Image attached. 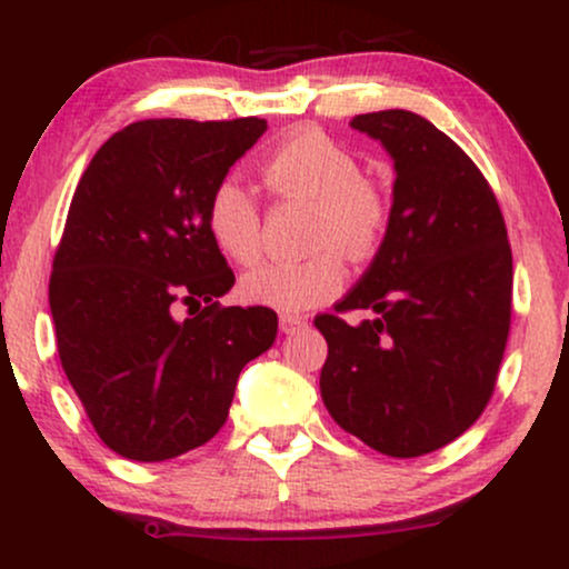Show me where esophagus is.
<instances>
[{"label": "esophagus", "instance_id": "34e87169", "mask_svg": "<svg viewBox=\"0 0 569 569\" xmlns=\"http://www.w3.org/2000/svg\"><path fill=\"white\" fill-rule=\"evenodd\" d=\"M278 326H280V331H283V335H291V331H297V329H302V326H307V318L291 316V312H280Z\"/></svg>", "mask_w": 569, "mask_h": 569}]
</instances>
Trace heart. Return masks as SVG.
<instances>
[{"label":"heart","instance_id":"b5f03b06","mask_svg":"<svg viewBox=\"0 0 569 569\" xmlns=\"http://www.w3.org/2000/svg\"><path fill=\"white\" fill-rule=\"evenodd\" d=\"M361 173V162L318 130L291 136L267 158L262 179L272 192L316 202L312 246L318 251L299 262H264L246 272L240 293L248 302L283 312L310 310L342 291L348 278L342 253L352 262L375 257L390 227V200ZM206 230L234 264L257 262L262 253V213L234 181L213 187Z\"/></svg>","mask_w":569,"mask_h":569}]
</instances>
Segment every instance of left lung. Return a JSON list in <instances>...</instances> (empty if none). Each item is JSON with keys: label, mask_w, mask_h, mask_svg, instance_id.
<instances>
[{"label": "left lung", "mask_w": 569, "mask_h": 569, "mask_svg": "<svg viewBox=\"0 0 569 569\" xmlns=\"http://www.w3.org/2000/svg\"><path fill=\"white\" fill-rule=\"evenodd\" d=\"M350 126L393 158V208L363 278L316 316L329 342L321 396L371 449L420 457L466 433L495 393L511 329V243L485 173L433 122L385 109ZM352 309L376 318L350 327Z\"/></svg>", "instance_id": "8db88e82"}]
</instances>
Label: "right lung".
Segmentation results:
<instances>
[{
	"instance_id": "add662e5",
	"label": "right lung",
	"mask_w": 569,
	"mask_h": 569,
	"mask_svg": "<svg viewBox=\"0 0 569 569\" xmlns=\"http://www.w3.org/2000/svg\"><path fill=\"white\" fill-rule=\"evenodd\" d=\"M264 130L259 117L139 120L71 198L50 272L58 358L98 439L128 460L211 441L240 369L276 342V310L217 302L234 276L206 230L213 187Z\"/></svg>"
}]
</instances>
